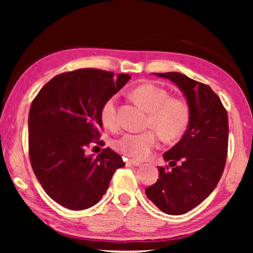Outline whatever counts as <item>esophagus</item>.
<instances>
[{"mask_svg":"<svg viewBox=\"0 0 253 253\" xmlns=\"http://www.w3.org/2000/svg\"><path fill=\"white\" fill-rule=\"evenodd\" d=\"M126 167H138V166H140V162H137L134 160H126Z\"/></svg>","mask_w":253,"mask_h":253,"instance_id":"34e87169","label":"esophagus"}]
</instances>
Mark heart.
Listing matches in <instances>:
<instances>
[{"mask_svg": "<svg viewBox=\"0 0 253 253\" xmlns=\"http://www.w3.org/2000/svg\"><path fill=\"white\" fill-rule=\"evenodd\" d=\"M138 105L148 112L146 126L154 129L168 140H174L184 132L189 124V107L183 99L169 96L164 88L152 84L138 86L132 92ZM100 119L106 127L117 126V96L107 99L100 110ZM153 130L141 133H124L114 141V148L127 158H147L160 143V136Z\"/></svg>", "mask_w": 253, "mask_h": 253, "instance_id": "heart-1", "label": "heart"}]
</instances>
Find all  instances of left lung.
Here are the masks:
<instances>
[{"label":"left lung","mask_w":253,"mask_h":253,"mask_svg":"<svg viewBox=\"0 0 253 253\" xmlns=\"http://www.w3.org/2000/svg\"><path fill=\"white\" fill-rule=\"evenodd\" d=\"M155 75L170 79L181 88L190 117L184 136L164 154L171 170L168 166L158 167V181L145 193L162 212L179 215L206 199L222 176L228 152V114L209 85L179 72Z\"/></svg>","instance_id":"left-lung-1"}]
</instances>
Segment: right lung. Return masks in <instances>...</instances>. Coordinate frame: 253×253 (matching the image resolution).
Returning <instances> with one entry per match:
<instances>
[{"label":"right lung","instance_id":"obj_1","mask_svg":"<svg viewBox=\"0 0 253 253\" xmlns=\"http://www.w3.org/2000/svg\"><path fill=\"white\" fill-rule=\"evenodd\" d=\"M131 77L100 69H78L50 79L29 113V154L34 175L51 199L72 211L95 205L114 172L124 165L112 148L96 157L91 144L105 145L100 110Z\"/></svg>","mask_w":253,"mask_h":253}]
</instances>
